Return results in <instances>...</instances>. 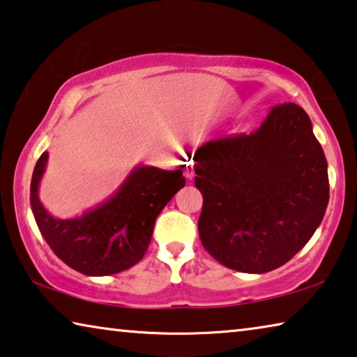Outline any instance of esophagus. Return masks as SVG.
<instances>
[{
  "mask_svg": "<svg viewBox=\"0 0 357 357\" xmlns=\"http://www.w3.org/2000/svg\"><path fill=\"white\" fill-rule=\"evenodd\" d=\"M184 176L188 178V179H192V178H194V176H195V173H194V168H192V167H188V168H185V172H184Z\"/></svg>",
  "mask_w": 357,
  "mask_h": 357,
  "instance_id": "obj_1",
  "label": "esophagus"
}]
</instances>
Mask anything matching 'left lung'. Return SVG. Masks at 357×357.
I'll return each mask as SVG.
<instances>
[{
    "mask_svg": "<svg viewBox=\"0 0 357 357\" xmlns=\"http://www.w3.org/2000/svg\"><path fill=\"white\" fill-rule=\"evenodd\" d=\"M194 158L202 245L225 267L267 273L319 227L329 203L327 160L301 106H273L256 132L208 141Z\"/></svg>",
    "mask_w": 357,
    "mask_h": 357,
    "instance_id": "1",
    "label": "left lung"
}]
</instances>
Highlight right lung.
<instances>
[{
  "mask_svg": "<svg viewBox=\"0 0 357 357\" xmlns=\"http://www.w3.org/2000/svg\"><path fill=\"white\" fill-rule=\"evenodd\" d=\"M47 157V152H43L33 169V216L55 256L87 276L114 275L138 264L148 251L157 216L185 184L181 169L167 172L141 165L100 206L81 218L56 219L38 197Z\"/></svg>",
  "mask_w": 357,
  "mask_h": 357,
  "instance_id": "1",
  "label": "right lung"
}]
</instances>
